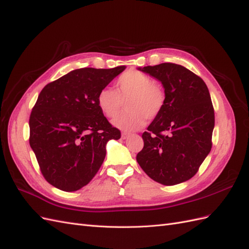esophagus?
I'll list each match as a JSON object with an SVG mask.
<instances>
[{
    "mask_svg": "<svg viewBox=\"0 0 249 249\" xmlns=\"http://www.w3.org/2000/svg\"><path fill=\"white\" fill-rule=\"evenodd\" d=\"M131 136V134L130 133H125V132H124L123 134H122V138L123 139H127Z\"/></svg>",
    "mask_w": 249,
    "mask_h": 249,
    "instance_id": "1",
    "label": "esophagus"
}]
</instances>
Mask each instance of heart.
<instances>
[{"label": "heart", "instance_id": "heart-1", "mask_svg": "<svg viewBox=\"0 0 249 249\" xmlns=\"http://www.w3.org/2000/svg\"><path fill=\"white\" fill-rule=\"evenodd\" d=\"M124 102L126 111L113 120V124L133 132L141 129L146 118L154 119L160 114L165 106V92L147 74L131 70L117 80L116 91L106 87L96 96L97 107L108 118L115 117Z\"/></svg>", "mask_w": 249, "mask_h": 249}]
</instances>
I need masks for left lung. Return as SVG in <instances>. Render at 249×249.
<instances>
[{
    "instance_id": "1",
    "label": "left lung",
    "mask_w": 249,
    "mask_h": 249,
    "mask_svg": "<svg viewBox=\"0 0 249 249\" xmlns=\"http://www.w3.org/2000/svg\"><path fill=\"white\" fill-rule=\"evenodd\" d=\"M162 83L165 106L142 134L137 162L146 175L165 186L190 179L212 147L214 108L201 78L186 67L161 63L139 67Z\"/></svg>"
}]
</instances>
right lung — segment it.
Returning a JSON list of instances; mask_svg holds the SVG:
<instances>
[{
	"mask_svg": "<svg viewBox=\"0 0 249 249\" xmlns=\"http://www.w3.org/2000/svg\"><path fill=\"white\" fill-rule=\"evenodd\" d=\"M124 70H74L39 93L29 120L30 146L42 176L58 189L72 192L86 186L102 166L107 142L120 138L96 96Z\"/></svg>",
	"mask_w": 249,
	"mask_h": 249,
	"instance_id": "1",
	"label": "right lung"
}]
</instances>
